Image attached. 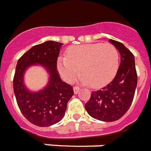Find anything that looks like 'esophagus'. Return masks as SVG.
Segmentation results:
<instances>
[{"label": "esophagus", "mask_w": 151, "mask_h": 151, "mask_svg": "<svg viewBox=\"0 0 151 151\" xmlns=\"http://www.w3.org/2000/svg\"><path fill=\"white\" fill-rule=\"evenodd\" d=\"M80 89H79V87L78 86H74L73 87V91H74V93L75 94H77V93L79 92Z\"/></svg>", "instance_id": "esophagus-1"}]
</instances>
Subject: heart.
<instances>
[{
  "mask_svg": "<svg viewBox=\"0 0 151 151\" xmlns=\"http://www.w3.org/2000/svg\"><path fill=\"white\" fill-rule=\"evenodd\" d=\"M117 48L110 43H94L71 47L66 57L58 58V72L65 81L70 83L80 69L81 82L96 88L106 84L119 68Z\"/></svg>",
  "mask_w": 151,
  "mask_h": 151,
  "instance_id": "1",
  "label": "heart"
}]
</instances>
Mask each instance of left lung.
Masks as SVG:
<instances>
[{
	"mask_svg": "<svg viewBox=\"0 0 151 151\" xmlns=\"http://www.w3.org/2000/svg\"><path fill=\"white\" fill-rule=\"evenodd\" d=\"M120 54V63L113 80L100 90L93 91L85 108L92 117L101 121L118 120L130 107L134 99L137 74L134 55L121 42L109 40Z\"/></svg>",
	"mask_w": 151,
	"mask_h": 151,
	"instance_id": "8db88e82",
	"label": "left lung"
}]
</instances>
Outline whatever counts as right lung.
<instances>
[{
    "instance_id": "obj_1",
    "label": "right lung",
    "mask_w": 151,
    "mask_h": 151,
    "mask_svg": "<svg viewBox=\"0 0 151 151\" xmlns=\"http://www.w3.org/2000/svg\"><path fill=\"white\" fill-rule=\"evenodd\" d=\"M62 43L48 41L30 48L18 59L13 79L14 93L17 106L30 123L49 127L59 122L65 114L67 103L74 95L73 86L62 82L57 70V60ZM42 64L50 73V81L44 90L37 93L23 84V74L32 64Z\"/></svg>"
}]
</instances>
